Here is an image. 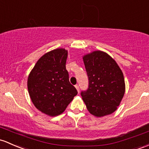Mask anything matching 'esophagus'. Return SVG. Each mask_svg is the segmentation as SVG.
<instances>
[{"mask_svg": "<svg viewBox=\"0 0 149 149\" xmlns=\"http://www.w3.org/2000/svg\"><path fill=\"white\" fill-rule=\"evenodd\" d=\"M75 87H76V89H77L78 92V93H79V91H80V88H79V85L76 84V86H75Z\"/></svg>", "mask_w": 149, "mask_h": 149, "instance_id": "obj_1", "label": "esophagus"}]
</instances>
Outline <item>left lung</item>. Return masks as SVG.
<instances>
[{
    "mask_svg": "<svg viewBox=\"0 0 149 149\" xmlns=\"http://www.w3.org/2000/svg\"><path fill=\"white\" fill-rule=\"evenodd\" d=\"M88 87L81 93L90 113L96 117L112 114L125 92V78L115 61L107 54L96 51L83 56Z\"/></svg>",
    "mask_w": 149,
    "mask_h": 149,
    "instance_id": "obj_1",
    "label": "left lung"
}]
</instances>
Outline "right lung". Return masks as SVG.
Returning <instances> with one entry per match:
<instances>
[{
    "label": "right lung",
    "instance_id": "1",
    "mask_svg": "<svg viewBox=\"0 0 149 149\" xmlns=\"http://www.w3.org/2000/svg\"><path fill=\"white\" fill-rule=\"evenodd\" d=\"M67 54L64 49L45 54L28 77L27 88L32 102L39 110L49 116L61 114L78 94L69 82L66 68Z\"/></svg>",
    "mask_w": 149,
    "mask_h": 149
}]
</instances>
